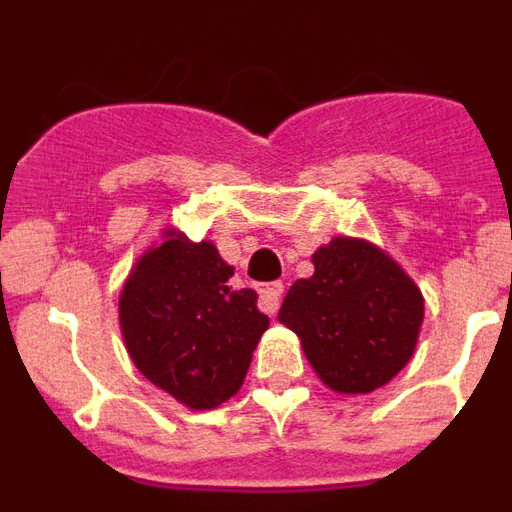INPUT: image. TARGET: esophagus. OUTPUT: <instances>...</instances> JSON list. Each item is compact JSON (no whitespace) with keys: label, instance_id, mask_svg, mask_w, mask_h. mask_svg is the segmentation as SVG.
Masks as SVG:
<instances>
[{"label":"esophagus","instance_id":"1","mask_svg":"<svg viewBox=\"0 0 512 512\" xmlns=\"http://www.w3.org/2000/svg\"><path fill=\"white\" fill-rule=\"evenodd\" d=\"M282 292L284 287L279 282L264 284V287L259 289V305L266 315H274V312L279 310V297H282Z\"/></svg>","mask_w":512,"mask_h":512}]
</instances>
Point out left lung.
I'll return each mask as SVG.
<instances>
[{"label": "left lung", "instance_id": "left-lung-1", "mask_svg": "<svg viewBox=\"0 0 512 512\" xmlns=\"http://www.w3.org/2000/svg\"><path fill=\"white\" fill-rule=\"evenodd\" d=\"M315 274L289 287L279 320L300 336L330 390L359 395L408 364L423 323V295L390 256L354 238L312 253Z\"/></svg>", "mask_w": 512, "mask_h": 512}]
</instances>
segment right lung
Returning <instances> with one entry per match:
<instances>
[{
    "label": "right lung",
    "instance_id": "obj_1",
    "mask_svg": "<svg viewBox=\"0 0 512 512\" xmlns=\"http://www.w3.org/2000/svg\"><path fill=\"white\" fill-rule=\"evenodd\" d=\"M233 266L212 243L169 235L133 269L120 325L143 377L187 408L210 410L241 390L269 318L253 289H233Z\"/></svg>",
    "mask_w": 512,
    "mask_h": 512
}]
</instances>
